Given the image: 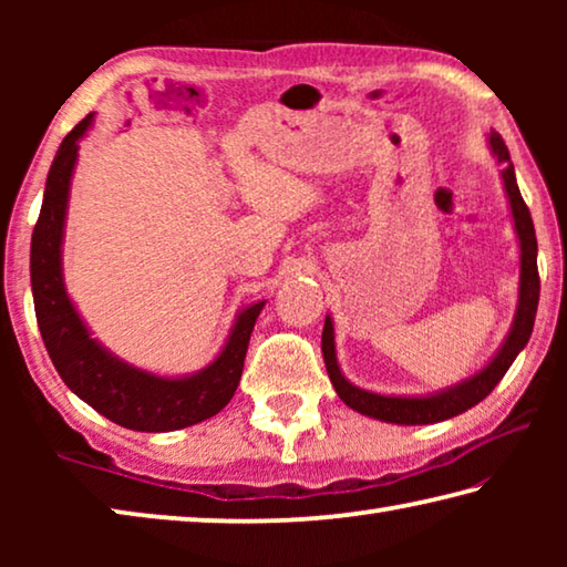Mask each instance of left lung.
Listing matches in <instances>:
<instances>
[{"instance_id":"8db88e82","label":"left lung","mask_w":567,"mask_h":567,"mask_svg":"<svg viewBox=\"0 0 567 567\" xmlns=\"http://www.w3.org/2000/svg\"><path fill=\"white\" fill-rule=\"evenodd\" d=\"M487 145H491L493 157L501 165V177L505 187L507 205H511L513 227L517 235V247H520V285H517V307L515 318L511 324V332L503 340L501 348L475 375L455 382V385L430 392V395H380V392L364 390L352 385V382L342 375L338 350H334V324L328 315L322 328V358L328 375L344 405L358 410L360 415L375 417L382 422H395V425H430V422H443L460 415L470 408H475L480 400H485L495 390L497 382L511 370L517 354L527 344L533 334L537 300H540V277H537V239L530 209L523 203L520 189H517L515 167L511 162V152H507L503 137L491 130L487 134Z\"/></svg>"}]
</instances>
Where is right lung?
Segmentation results:
<instances>
[{
	"mask_svg": "<svg viewBox=\"0 0 567 567\" xmlns=\"http://www.w3.org/2000/svg\"><path fill=\"white\" fill-rule=\"evenodd\" d=\"M87 114L66 134L47 175L44 199L32 233L30 275L37 324L56 372L76 398L117 425L137 433H172L217 415L239 385L249 334L265 300L237 312L225 348L207 368L189 375H155L124 362L92 338L64 285L62 245L70 205L72 175L80 157V140L92 127Z\"/></svg>",
	"mask_w": 567,
	"mask_h": 567,
	"instance_id": "obj_1",
	"label": "right lung"
}]
</instances>
